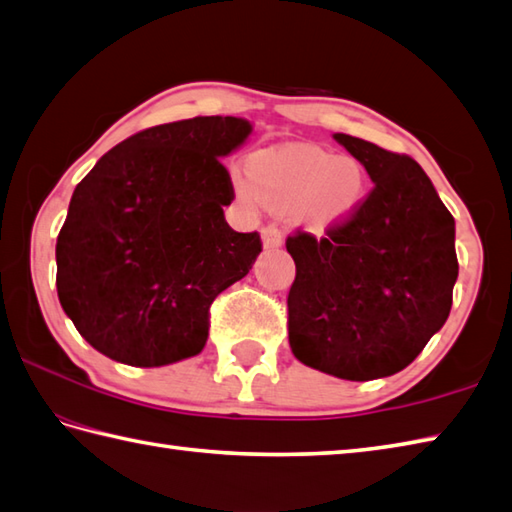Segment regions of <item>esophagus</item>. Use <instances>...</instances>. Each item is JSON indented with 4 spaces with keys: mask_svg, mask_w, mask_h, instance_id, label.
I'll list each match as a JSON object with an SVG mask.
<instances>
[{
    "mask_svg": "<svg viewBox=\"0 0 512 512\" xmlns=\"http://www.w3.org/2000/svg\"><path fill=\"white\" fill-rule=\"evenodd\" d=\"M262 239L266 248H277L281 246V242H284V235H281L277 224H268L262 228Z\"/></svg>",
    "mask_w": 512,
    "mask_h": 512,
    "instance_id": "obj_1",
    "label": "esophagus"
}]
</instances>
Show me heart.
Segmentation results:
<instances>
[{
	"label": "heart",
	"instance_id": "obj_1",
	"mask_svg": "<svg viewBox=\"0 0 512 512\" xmlns=\"http://www.w3.org/2000/svg\"><path fill=\"white\" fill-rule=\"evenodd\" d=\"M255 190L237 184V195L246 204L262 200L290 215L312 231L345 222L361 206L367 176L361 162L334 156L314 145H292L257 151L248 160Z\"/></svg>",
	"mask_w": 512,
	"mask_h": 512
}]
</instances>
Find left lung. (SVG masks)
<instances>
[{
    "instance_id": "1",
    "label": "left lung",
    "mask_w": 512,
    "mask_h": 512,
    "mask_svg": "<svg viewBox=\"0 0 512 512\" xmlns=\"http://www.w3.org/2000/svg\"><path fill=\"white\" fill-rule=\"evenodd\" d=\"M374 189L323 237L297 231L288 339L303 365L345 380L405 369L447 321L458 279L455 220L416 160L334 134Z\"/></svg>"
}]
</instances>
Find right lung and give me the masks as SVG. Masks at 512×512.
<instances>
[{
  "label": "right lung",
  "instance_id": "add662e5",
  "mask_svg": "<svg viewBox=\"0 0 512 512\" xmlns=\"http://www.w3.org/2000/svg\"><path fill=\"white\" fill-rule=\"evenodd\" d=\"M248 134L235 116L149 127L76 184L57 237V292L94 350L134 367L202 352L211 303L262 253L257 231L224 220L235 193L220 158Z\"/></svg>",
  "mask_w": 512,
  "mask_h": 512
}]
</instances>
